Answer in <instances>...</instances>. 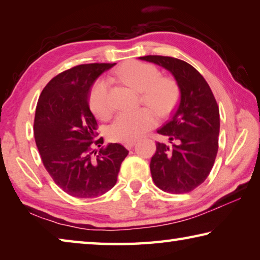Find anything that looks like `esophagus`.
Instances as JSON below:
<instances>
[{
    "mask_svg": "<svg viewBox=\"0 0 260 260\" xmlns=\"http://www.w3.org/2000/svg\"><path fill=\"white\" fill-rule=\"evenodd\" d=\"M134 144H135V141H131V142H125L124 146H125L126 149H132V148H133Z\"/></svg>",
    "mask_w": 260,
    "mask_h": 260,
    "instance_id": "1",
    "label": "esophagus"
}]
</instances>
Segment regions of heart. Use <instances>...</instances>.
<instances>
[{
    "label": "heart",
    "mask_w": 260,
    "mask_h": 260,
    "mask_svg": "<svg viewBox=\"0 0 260 260\" xmlns=\"http://www.w3.org/2000/svg\"><path fill=\"white\" fill-rule=\"evenodd\" d=\"M114 74L125 85L141 91V101L155 110L159 117L169 116L177 107L181 94L178 81L171 77H159L160 72L155 65L140 60L127 61ZM88 103L101 119L111 116L113 107L108 79L100 78L93 83ZM156 122V114L149 108L122 112L110 126L109 135L116 142H131L150 131Z\"/></svg>",
    "instance_id": "1"
}]
</instances>
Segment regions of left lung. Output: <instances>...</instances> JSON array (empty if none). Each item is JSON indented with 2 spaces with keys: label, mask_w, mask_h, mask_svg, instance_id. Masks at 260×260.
<instances>
[{
  "label": "left lung",
  "mask_w": 260,
  "mask_h": 260,
  "mask_svg": "<svg viewBox=\"0 0 260 260\" xmlns=\"http://www.w3.org/2000/svg\"><path fill=\"white\" fill-rule=\"evenodd\" d=\"M140 58L172 72L181 91L172 118L157 131L167 136L172 146L156 142L150 161L152 180L162 191L189 192L205 181L217 157L218 103L203 76L187 61L159 55Z\"/></svg>",
  "instance_id": "1"
}]
</instances>
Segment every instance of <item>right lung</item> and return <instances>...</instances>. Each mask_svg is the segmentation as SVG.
<instances>
[{
	"instance_id": "obj_1",
	"label": "right lung",
	"mask_w": 260,
	"mask_h": 260,
	"mask_svg": "<svg viewBox=\"0 0 260 260\" xmlns=\"http://www.w3.org/2000/svg\"><path fill=\"white\" fill-rule=\"evenodd\" d=\"M111 63L81 64L57 74L43 88L34 117V139L43 166L61 190L94 199L117 182L128 150L119 143L103 144L88 105L90 87Z\"/></svg>"
}]
</instances>
